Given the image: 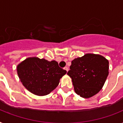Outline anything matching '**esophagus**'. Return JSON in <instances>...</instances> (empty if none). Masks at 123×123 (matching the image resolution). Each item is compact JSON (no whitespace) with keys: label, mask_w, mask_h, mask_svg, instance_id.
<instances>
[{"label":"esophagus","mask_w":123,"mask_h":123,"mask_svg":"<svg viewBox=\"0 0 123 123\" xmlns=\"http://www.w3.org/2000/svg\"><path fill=\"white\" fill-rule=\"evenodd\" d=\"M64 69L65 70H66V71H68V69H69V68H68V67H67V66H66L65 68H64Z\"/></svg>","instance_id":"obj_1"}]
</instances>
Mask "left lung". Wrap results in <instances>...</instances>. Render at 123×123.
<instances>
[{
	"label": "left lung",
	"instance_id": "left-lung-1",
	"mask_svg": "<svg viewBox=\"0 0 123 123\" xmlns=\"http://www.w3.org/2000/svg\"><path fill=\"white\" fill-rule=\"evenodd\" d=\"M109 64L98 54H87L73 60L67 74L72 79L75 92L84 98L96 94L108 77Z\"/></svg>",
	"mask_w": 123,
	"mask_h": 123
}]
</instances>
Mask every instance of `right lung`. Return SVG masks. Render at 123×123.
Returning a JSON list of instances; mask_svg holds the SVG:
<instances>
[{
    "label": "right lung",
    "instance_id": "1",
    "mask_svg": "<svg viewBox=\"0 0 123 123\" xmlns=\"http://www.w3.org/2000/svg\"><path fill=\"white\" fill-rule=\"evenodd\" d=\"M67 71L55 61L37 57L27 58L17 66V73L22 84L34 94L47 95L55 89Z\"/></svg>",
    "mask_w": 123,
    "mask_h": 123
}]
</instances>
